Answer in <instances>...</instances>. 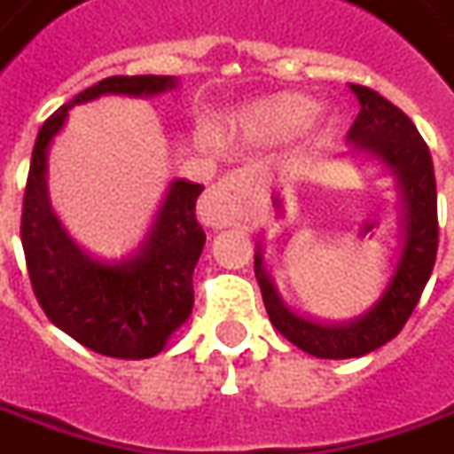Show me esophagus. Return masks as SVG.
<instances>
[{
  "label": "esophagus",
  "mask_w": 454,
  "mask_h": 454,
  "mask_svg": "<svg viewBox=\"0 0 454 454\" xmlns=\"http://www.w3.org/2000/svg\"><path fill=\"white\" fill-rule=\"evenodd\" d=\"M262 190V177L254 169H234L207 192L200 215L209 227H227L247 222Z\"/></svg>",
  "instance_id": "34e87169"
}]
</instances>
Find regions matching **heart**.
<instances>
[{
    "label": "heart",
    "instance_id": "obj_1",
    "mask_svg": "<svg viewBox=\"0 0 454 454\" xmlns=\"http://www.w3.org/2000/svg\"><path fill=\"white\" fill-rule=\"evenodd\" d=\"M317 114L319 102L307 94H272L245 106L239 114V129L262 142H282L305 132Z\"/></svg>",
    "mask_w": 454,
    "mask_h": 454
}]
</instances>
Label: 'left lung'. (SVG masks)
<instances>
[{
    "instance_id": "left-lung-1",
    "label": "left lung",
    "mask_w": 454,
    "mask_h": 454,
    "mask_svg": "<svg viewBox=\"0 0 454 454\" xmlns=\"http://www.w3.org/2000/svg\"><path fill=\"white\" fill-rule=\"evenodd\" d=\"M349 90L360 102V114L349 127L348 154L385 167L400 194V252L385 290L360 317L317 322L287 307L264 270V247L254 249V275L270 322L292 345L322 360L362 357L397 337L419 302L437 254V190L430 149L412 120L382 94L360 84H349ZM272 202L282 215V197L275 194Z\"/></svg>"
}]
</instances>
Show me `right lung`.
I'll list each match as a JSON object with an SVG mask.
<instances>
[{
    "label": "right lung",
    "instance_id": "right-lung-1",
    "mask_svg": "<svg viewBox=\"0 0 454 454\" xmlns=\"http://www.w3.org/2000/svg\"><path fill=\"white\" fill-rule=\"evenodd\" d=\"M177 77H106L59 106L36 135L21 209V247L32 290L47 317L79 345L106 357L160 355L190 319L192 275L205 247L194 205L202 184L172 179L142 242L121 260H99L64 230L50 202V149L69 109L105 94L157 97L177 90Z\"/></svg>",
    "mask_w": 454,
    "mask_h": 454
}]
</instances>
